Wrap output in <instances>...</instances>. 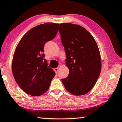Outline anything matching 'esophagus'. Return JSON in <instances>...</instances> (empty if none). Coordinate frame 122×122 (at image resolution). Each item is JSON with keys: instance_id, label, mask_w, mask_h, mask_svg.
Here are the masks:
<instances>
[{"instance_id": "esophagus-1", "label": "esophagus", "mask_w": 122, "mask_h": 122, "mask_svg": "<svg viewBox=\"0 0 122 122\" xmlns=\"http://www.w3.org/2000/svg\"><path fill=\"white\" fill-rule=\"evenodd\" d=\"M58 70H59V68H58V67H56V68L54 69V71H55V72H56V74H57L58 71Z\"/></svg>"}]
</instances>
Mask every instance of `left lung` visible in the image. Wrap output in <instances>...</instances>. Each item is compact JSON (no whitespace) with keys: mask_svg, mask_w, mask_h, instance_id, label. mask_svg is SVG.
<instances>
[{"mask_svg":"<svg viewBox=\"0 0 122 122\" xmlns=\"http://www.w3.org/2000/svg\"><path fill=\"white\" fill-rule=\"evenodd\" d=\"M64 47L69 74L61 81L71 94H86L94 86L101 71L100 52L90 33L81 26L61 23L58 27Z\"/></svg>","mask_w":122,"mask_h":122,"instance_id":"8db88e82","label":"left lung"}]
</instances>
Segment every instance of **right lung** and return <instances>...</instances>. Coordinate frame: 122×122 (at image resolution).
<instances>
[{"instance_id":"add662e5","label":"right lung","mask_w":122,"mask_h":122,"mask_svg":"<svg viewBox=\"0 0 122 122\" xmlns=\"http://www.w3.org/2000/svg\"><path fill=\"white\" fill-rule=\"evenodd\" d=\"M59 25L47 23L34 27L23 36L15 48L12 63L13 77L19 86L32 96L45 93L55 76L44 58V46L55 38Z\"/></svg>"}]
</instances>
